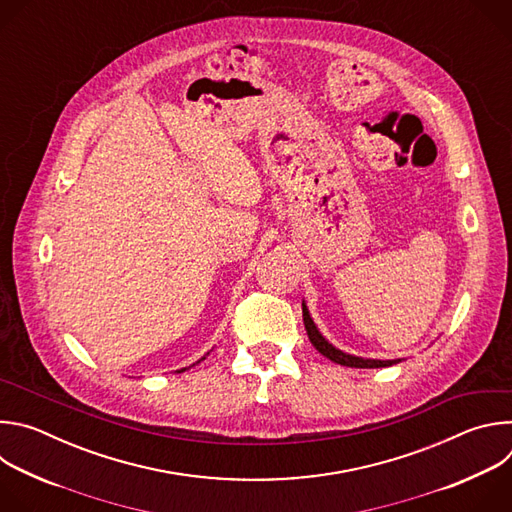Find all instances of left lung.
Instances as JSON below:
<instances>
[{
  "mask_svg": "<svg viewBox=\"0 0 512 512\" xmlns=\"http://www.w3.org/2000/svg\"><path fill=\"white\" fill-rule=\"evenodd\" d=\"M302 314H304V324H306V332L310 342L314 344V348L324 354L326 358H330L332 362L342 364V367H352V369H383V367H391V364L401 362L403 358H395V360H379V358H362V356H354L348 352H342L340 348H336L334 344H330L322 332L318 330V326L314 324L310 310L306 306V302H302Z\"/></svg>",
  "mask_w": 512,
  "mask_h": 512,
  "instance_id": "left-lung-1",
  "label": "left lung"
}]
</instances>
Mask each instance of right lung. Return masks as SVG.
Returning a JSON list of instances; mask_svg holds the SVG:
<instances>
[{
	"mask_svg": "<svg viewBox=\"0 0 512 512\" xmlns=\"http://www.w3.org/2000/svg\"><path fill=\"white\" fill-rule=\"evenodd\" d=\"M200 360H204V358H200ZM200 360H198V362H200ZM184 371H186V369H182V371H178V373H184Z\"/></svg>",
	"mask_w": 512,
	"mask_h": 512,
	"instance_id": "add662e5",
	"label": "right lung"
}]
</instances>
